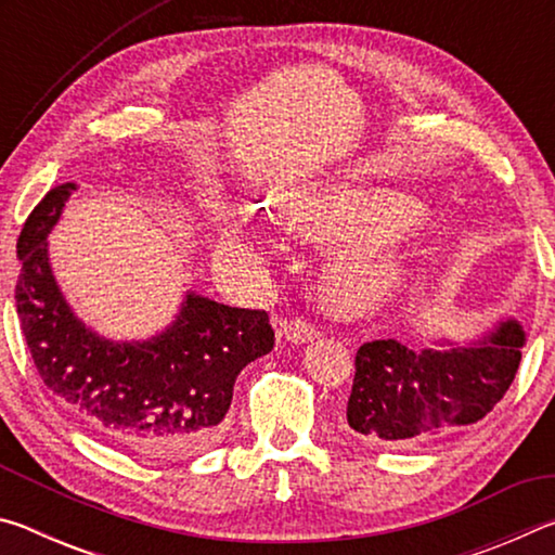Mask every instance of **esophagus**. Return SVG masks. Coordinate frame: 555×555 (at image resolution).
I'll list each match as a JSON object with an SVG mask.
<instances>
[{
  "label": "esophagus",
  "mask_w": 555,
  "mask_h": 555,
  "mask_svg": "<svg viewBox=\"0 0 555 555\" xmlns=\"http://www.w3.org/2000/svg\"><path fill=\"white\" fill-rule=\"evenodd\" d=\"M279 327L281 335L288 337L291 343H306L321 335V325L308 321V318H288V321H281Z\"/></svg>",
  "instance_id": "34e87169"
}]
</instances>
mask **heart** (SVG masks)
I'll list each match as a JSON object with an SVG mask.
<instances>
[{
    "mask_svg": "<svg viewBox=\"0 0 555 555\" xmlns=\"http://www.w3.org/2000/svg\"><path fill=\"white\" fill-rule=\"evenodd\" d=\"M413 210L391 198H333L321 205V220L327 232L347 240L382 242L409 224ZM218 259L230 271H251L259 264V251L242 232L224 234ZM382 269L372 264H345L335 274V294L345 304H357L379 286Z\"/></svg>",
    "mask_w": 555,
    "mask_h": 555,
    "instance_id": "1",
    "label": "heart"
}]
</instances>
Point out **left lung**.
<instances>
[{
	"label": "left lung",
	"mask_w": 555,
	"mask_h": 555,
	"mask_svg": "<svg viewBox=\"0 0 555 555\" xmlns=\"http://www.w3.org/2000/svg\"><path fill=\"white\" fill-rule=\"evenodd\" d=\"M524 331L500 323L475 347L411 350L399 340L364 343L354 357L347 424L370 443L411 448L482 421L521 362Z\"/></svg>",
	"instance_id": "obj_1"
}]
</instances>
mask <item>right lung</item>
<instances>
[{"label":"right lung","instance_id":"obj_1","mask_svg":"<svg viewBox=\"0 0 555 555\" xmlns=\"http://www.w3.org/2000/svg\"><path fill=\"white\" fill-rule=\"evenodd\" d=\"M75 183L43 195L16 240V313L36 372L92 434L146 460H183L218 443L237 374L274 347L267 311L188 294L146 343H112L73 315L46 237Z\"/></svg>","mask_w":555,"mask_h":555}]
</instances>
